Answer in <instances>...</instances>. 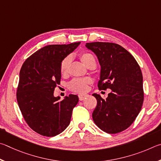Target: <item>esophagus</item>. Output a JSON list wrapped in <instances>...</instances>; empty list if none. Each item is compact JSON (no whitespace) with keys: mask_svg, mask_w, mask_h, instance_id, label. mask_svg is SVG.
Wrapping results in <instances>:
<instances>
[{"mask_svg":"<svg viewBox=\"0 0 161 161\" xmlns=\"http://www.w3.org/2000/svg\"><path fill=\"white\" fill-rule=\"evenodd\" d=\"M88 97V95H85V94H80V95H78L79 100H80V101L83 100L85 99V98H86V97Z\"/></svg>","mask_w":161,"mask_h":161,"instance_id":"esophagus-1","label":"esophagus"}]
</instances>
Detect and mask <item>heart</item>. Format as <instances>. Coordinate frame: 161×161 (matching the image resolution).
Returning a JSON list of instances; mask_svg holds the SVG:
<instances>
[{
  "mask_svg": "<svg viewBox=\"0 0 161 161\" xmlns=\"http://www.w3.org/2000/svg\"><path fill=\"white\" fill-rule=\"evenodd\" d=\"M78 56L80 61L87 67L92 64H95L94 56L91 53L88 52H81L79 53ZM70 61H71V58L70 56H68L62 59L60 63V66H59L61 75H65L69 73ZM90 83H91V80L89 78H75L69 82V88L71 91L82 93V92L87 91L88 84Z\"/></svg>",
  "mask_w": 161,
  "mask_h": 161,
  "instance_id": "b5f03b06",
  "label": "heart"
}]
</instances>
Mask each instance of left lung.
<instances>
[{
    "label": "left lung",
    "instance_id": "left-lung-1",
    "mask_svg": "<svg viewBox=\"0 0 161 161\" xmlns=\"http://www.w3.org/2000/svg\"><path fill=\"white\" fill-rule=\"evenodd\" d=\"M101 66L99 90H112L106 99L92 94L97 106L92 112L95 125L108 134H117L131 126L143 103V75L139 65L128 51L111 42L86 43Z\"/></svg>",
    "mask_w": 161,
    "mask_h": 161
}]
</instances>
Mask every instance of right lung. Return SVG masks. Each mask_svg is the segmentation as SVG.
<instances>
[{"label": "right lung", "mask_w": 161, "mask_h": 161, "mask_svg": "<svg viewBox=\"0 0 161 161\" xmlns=\"http://www.w3.org/2000/svg\"><path fill=\"white\" fill-rule=\"evenodd\" d=\"M80 43L48 45L36 51L22 64L17 101L28 126L42 136H56L69 125L78 97L71 94L59 101L60 97L53 96V92L60 84L61 61Z\"/></svg>", "instance_id": "right-lung-1"}]
</instances>
